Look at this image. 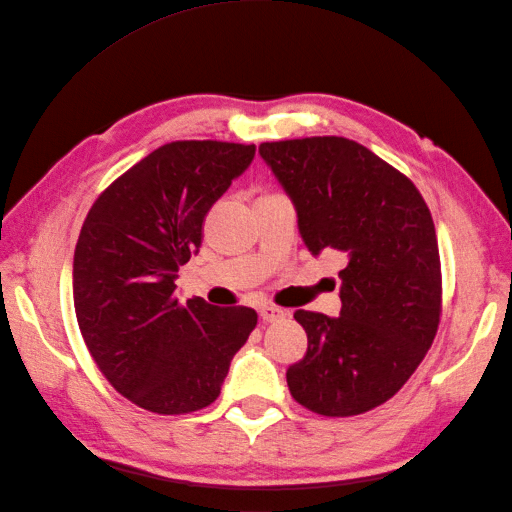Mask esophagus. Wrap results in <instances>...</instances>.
I'll list each match as a JSON object with an SVG mask.
<instances>
[{"label":"esophagus","instance_id":"1","mask_svg":"<svg viewBox=\"0 0 512 512\" xmlns=\"http://www.w3.org/2000/svg\"><path fill=\"white\" fill-rule=\"evenodd\" d=\"M260 318H262V322H277V320L286 318V309L275 307V305H262L260 307Z\"/></svg>","mask_w":512,"mask_h":512}]
</instances>
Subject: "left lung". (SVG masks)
Instances as JSON below:
<instances>
[{
    "instance_id": "8db88e82",
    "label": "left lung",
    "mask_w": 512,
    "mask_h": 512,
    "mask_svg": "<svg viewBox=\"0 0 512 512\" xmlns=\"http://www.w3.org/2000/svg\"><path fill=\"white\" fill-rule=\"evenodd\" d=\"M258 153L292 200L307 250L346 258L339 316L294 312L307 352L286 371L290 395L322 416L363 414L406 384L436 337L431 213L406 175L348 138L262 143Z\"/></svg>"
}]
</instances>
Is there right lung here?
Wrapping results in <instances>:
<instances>
[{
  "label": "right lung",
  "mask_w": 512,
  "mask_h": 512,
  "mask_svg": "<svg viewBox=\"0 0 512 512\" xmlns=\"http://www.w3.org/2000/svg\"><path fill=\"white\" fill-rule=\"evenodd\" d=\"M256 147L177 141L151 151L100 194L74 250V309L106 380L132 404L188 414L218 399L232 356L258 316L250 307L177 299L179 267L203 222Z\"/></svg>",
  "instance_id": "obj_1"
}]
</instances>
